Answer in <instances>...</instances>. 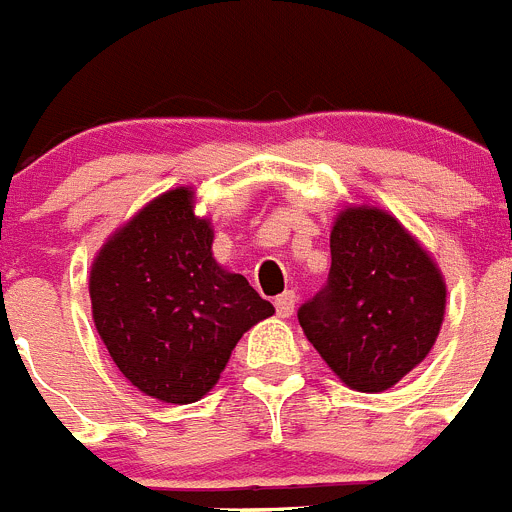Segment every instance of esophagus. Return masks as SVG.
Listing matches in <instances>:
<instances>
[{
	"instance_id": "obj_1",
	"label": "esophagus",
	"mask_w": 512,
	"mask_h": 512,
	"mask_svg": "<svg viewBox=\"0 0 512 512\" xmlns=\"http://www.w3.org/2000/svg\"><path fill=\"white\" fill-rule=\"evenodd\" d=\"M295 303H298V295H295L292 290L277 295V298H274V308H277V316L290 318L292 313H295Z\"/></svg>"
}]
</instances>
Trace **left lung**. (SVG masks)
<instances>
[{
  "instance_id": "left-lung-1",
  "label": "left lung",
  "mask_w": 512,
  "mask_h": 512,
  "mask_svg": "<svg viewBox=\"0 0 512 512\" xmlns=\"http://www.w3.org/2000/svg\"><path fill=\"white\" fill-rule=\"evenodd\" d=\"M443 313V277L417 240L383 209L352 207L331 230L329 279L298 321L349 388L381 393L425 360Z\"/></svg>"
}]
</instances>
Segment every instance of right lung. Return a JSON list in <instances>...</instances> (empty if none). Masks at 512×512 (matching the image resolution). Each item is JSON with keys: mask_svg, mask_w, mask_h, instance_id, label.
<instances>
[{"mask_svg": "<svg viewBox=\"0 0 512 512\" xmlns=\"http://www.w3.org/2000/svg\"><path fill=\"white\" fill-rule=\"evenodd\" d=\"M191 191L157 196L108 240L90 274L93 318L121 373L152 399L199 401L238 339L274 305L212 259Z\"/></svg>", "mask_w": 512, "mask_h": 512, "instance_id": "1", "label": "right lung"}]
</instances>
